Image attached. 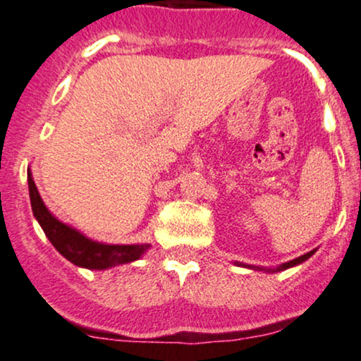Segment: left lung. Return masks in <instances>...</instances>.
Here are the masks:
<instances>
[{
	"instance_id": "1",
	"label": "left lung",
	"mask_w": 361,
	"mask_h": 361,
	"mask_svg": "<svg viewBox=\"0 0 361 361\" xmlns=\"http://www.w3.org/2000/svg\"><path fill=\"white\" fill-rule=\"evenodd\" d=\"M312 255H314V251L305 252V255H302V256H299V258H295V259L288 261V263H283V264H281V267L276 268V270H271V271H281V270H287V268H290V267H295V264H299V263H302V261H305L307 258H310V256H312ZM259 270H263V268H259ZM268 271H270V270H268Z\"/></svg>"
}]
</instances>
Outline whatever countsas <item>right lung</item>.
I'll return each mask as SVG.
<instances>
[{
    "label": "right lung",
    "instance_id": "add662e5",
    "mask_svg": "<svg viewBox=\"0 0 361 361\" xmlns=\"http://www.w3.org/2000/svg\"><path fill=\"white\" fill-rule=\"evenodd\" d=\"M28 192H30L32 212H34L49 241L66 259L78 264V267L88 268V270H105V268L115 267V264L139 259L149 247L147 244H102L91 241V239L78 233L76 229L59 222L44 205L30 169H28Z\"/></svg>",
    "mask_w": 361,
    "mask_h": 361
}]
</instances>
